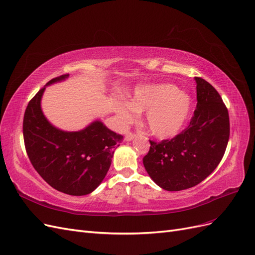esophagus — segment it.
<instances>
[{
	"mask_svg": "<svg viewBox=\"0 0 255 255\" xmlns=\"http://www.w3.org/2000/svg\"><path fill=\"white\" fill-rule=\"evenodd\" d=\"M134 138H135V134H134V133H132V132H128V133L126 135V140H127V141L133 140Z\"/></svg>",
	"mask_w": 255,
	"mask_h": 255,
	"instance_id": "34e87169",
	"label": "esophagus"
}]
</instances>
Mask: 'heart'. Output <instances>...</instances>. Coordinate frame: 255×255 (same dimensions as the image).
I'll return each mask as SVG.
<instances>
[{"instance_id":"1","label":"heart","mask_w":255,"mask_h":255,"mask_svg":"<svg viewBox=\"0 0 255 255\" xmlns=\"http://www.w3.org/2000/svg\"><path fill=\"white\" fill-rule=\"evenodd\" d=\"M191 98L172 84L137 87L130 102H120L117 115L130 121L136 112H146L145 122L150 132L158 138H168L180 132L191 111Z\"/></svg>"}]
</instances>
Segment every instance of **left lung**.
Returning a JSON list of instances; mask_svg holds the SVG:
<instances>
[{
  "mask_svg": "<svg viewBox=\"0 0 255 255\" xmlns=\"http://www.w3.org/2000/svg\"><path fill=\"white\" fill-rule=\"evenodd\" d=\"M197 83V109L188 127L171 139L150 140L143 166L159 187L179 191L194 187L219 165L230 137L227 106L202 78Z\"/></svg>",
  "mask_w": 255,
  "mask_h": 255,
  "instance_id": "obj_1",
  "label": "left lung"
}]
</instances>
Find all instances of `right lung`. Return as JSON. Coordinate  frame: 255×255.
<instances>
[{
    "label": "right lung",
    "mask_w": 255,
    "mask_h": 255,
    "mask_svg": "<svg viewBox=\"0 0 255 255\" xmlns=\"http://www.w3.org/2000/svg\"><path fill=\"white\" fill-rule=\"evenodd\" d=\"M64 74L45 86L68 79ZM45 86L30 100L23 118V138L35 170L50 186L71 196H85L102 183L123 136L95 121L79 132H65L41 111Z\"/></svg>",
    "instance_id": "1"
}]
</instances>
